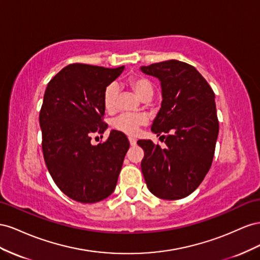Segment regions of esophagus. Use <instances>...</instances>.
<instances>
[{"mask_svg": "<svg viewBox=\"0 0 260 260\" xmlns=\"http://www.w3.org/2000/svg\"><path fill=\"white\" fill-rule=\"evenodd\" d=\"M128 140H129V144H131V146H135L136 145V139L135 138H132V137H129L128 138Z\"/></svg>", "mask_w": 260, "mask_h": 260, "instance_id": "1", "label": "esophagus"}]
</instances>
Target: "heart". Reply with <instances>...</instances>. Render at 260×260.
Returning a JSON list of instances; mask_svg holds the SVG:
<instances>
[{
    "instance_id": "1",
    "label": "heart",
    "mask_w": 260,
    "mask_h": 260,
    "mask_svg": "<svg viewBox=\"0 0 260 260\" xmlns=\"http://www.w3.org/2000/svg\"><path fill=\"white\" fill-rule=\"evenodd\" d=\"M128 86L136 92L140 100L152 97L153 87L150 80L144 76H132L127 80ZM118 97V86L115 83L108 85L103 92V106L108 112L115 110ZM146 124V117L140 114H122L113 121V127L126 135H135L138 133L140 126Z\"/></svg>"
}]
</instances>
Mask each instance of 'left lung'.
Here are the masks:
<instances>
[{"mask_svg": "<svg viewBox=\"0 0 260 260\" xmlns=\"http://www.w3.org/2000/svg\"><path fill=\"white\" fill-rule=\"evenodd\" d=\"M140 71L160 81L162 102L151 131L167 134L160 137L165 149L151 140H138L145 151L142 172L154 196L181 199L199 186L211 167L219 134L214 92L194 66L177 60Z\"/></svg>", "mask_w": 260, "mask_h": 260, "instance_id": "left-lung-1", "label": "left lung"}]
</instances>
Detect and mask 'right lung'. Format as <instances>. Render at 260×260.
<instances>
[{"mask_svg":"<svg viewBox=\"0 0 260 260\" xmlns=\"http://www.w3.org/2000/svg\"><path fill=\"white\" fill-rule=\"evenodd\" d=\"M123 71L70 64L44 92L39 115L44 161L57 187L76 202L98 203L115 189L128 139L117 131L102 144L92 145L91 137L108 128L103 92Z\"/></svg>","mask_w":260,"mask_h":260,"instance_id":"right-lung-1","label":"right lung"}]
</instances>
